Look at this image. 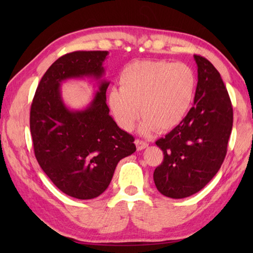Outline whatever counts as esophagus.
<instances>
[{
  "label": "esophagus",
  "instance_id": "34e87169",
  "mask_svg": "<svg viewBox=\"0 0 253 253\" xmlns=\"http://www.w3.org/2000/svg\"><path fill=\"white\" fill-rule=\"evenodd\" d=\"M135 143H136L138 150H143V149H146L149 146L148 142L143 141V140H140V139H137V140L135 141Z\"/></svg>",
  "mask_w": 253,
  "mask_h": 253
}]
</instances>
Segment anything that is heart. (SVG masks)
<instances>
[{
	"mask_svg": "<svg viewBox=\"0 0 253 253\" xmlns=\"http://www.w3.org/2000/svg\"><path fill=\"white\" fill-rule=\"evenodd\" d=\"M196 87V75L185 63L136 61L123 68L120 89L110 91L107 102L122 129L132 130L141 113L142 133L165 131L184 120Z\"/></svg>",
	"mask_w": 253,
	"mask_h": 253,
	"instance_id": "heart-1",
	"label": "heart"
}]
</instances>
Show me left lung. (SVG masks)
Returning a JSON list of instances; mask_svg holds the SVG:
<instances>
[{
    "label": "left lung",
    "instance_id": "left-lung-1",
    "mask_svg": "<svg viewBox=\"0 0 253 253\" xmlns=\"http://www.w3.org/2000/svg\"><path fill=\"white\" fill-rule=\"evenodd\" d=\"M198 84L193 106L186 117L155 144L164 160L153 173L165 197L181 199L200 191L221 169L233 128V105L217 69L193 55Z\"/></svg>",
    "mask_w": 253,
    "mask_h": 253
}]
</instances>
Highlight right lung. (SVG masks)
Masks as SVG:
<instances>
[{
	"mask_svg": "<svg viewBox=\"0 0 253 253\" xmlns=\"http://www.w3.org/2000/svg\"><path fill=\"white\" fill-rule=\"evenodd\" d=\"M107 54L76 51L57 58L41 78L31 103L30 132L38 163L58 189L80 200L103 193L117 163L136 151L135 138L122 130L109 114V82L102 80L84 111H71L63 103V80L100 79Z\"/></svg>",
	"mask_w": 253,
	"mask_h": 253,
	"instance_id": "right-lung-1",
	"label": "right lung"
}]
</instances>
